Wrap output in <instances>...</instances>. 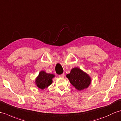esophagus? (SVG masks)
<instances>
[{
    "mask_svg": "<svg viewBox=\"0 0 121 121\" xmlns=\"http://www.w3.org/2000/svg\"><path fill=\"white\" fill-rule=\"evenodd\" d=\"M59 76L60 77V78H64V77H65V74L63 73L62 74H61V75H59Z\"/></svg>",
    "mask_w": 121,
    "mask_h": 121,
    "instance_id": "1",
    "label": "esophagus"
}]
</instances>
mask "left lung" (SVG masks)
<instances>
[{"label": "left lung", "mask_w": 121, "mask_h": 121, "mask_svg": "<svg viewBox=\"0 0 121 121\" xmlns=\"http://www.w3.org/2000/svg\"><path fill=\"white\" fill-rule=\"evenodd\" d=\"M66 77L71 84L78 91L88 88L91 83V77L78 68H73Z\"/></svg>", "instance_id": "1"}]
</instances>
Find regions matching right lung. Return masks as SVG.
I'll list each match as a JSON object with an SVG mask.
<instances>
[{"label":"right lung","instance_id":"obj_1","mask_svg":"<svg viewBox=\"0 0 121 121\" xmlns=\"http://www.w3.org/2000/svg\"><path fill=\"white\" fill-rule=\"evenodd\" d=\"M55 76V75L50 73H47L46 72L40 71L39 75L35 80V84L38 88L43 89L47 88L52 84V79Z\"/></svg>","mask_w":121,"mask_h":121}]
</instances>
